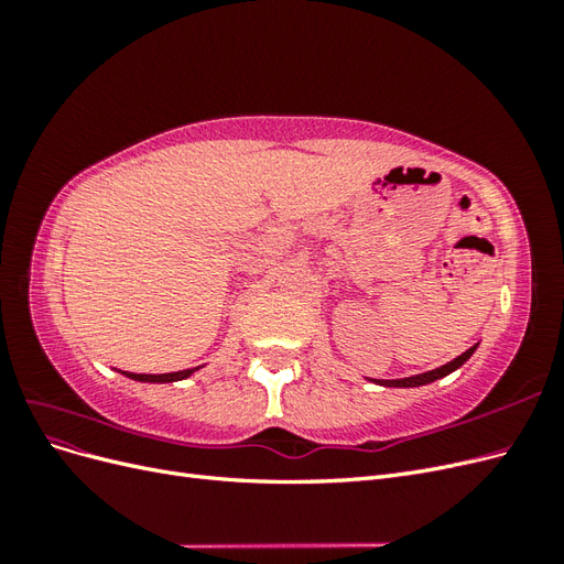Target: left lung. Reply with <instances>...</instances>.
<instances>
[{"label":"left lung","instance_id":"left-lung-1","mask_svg":"<svg viewBox=\"0 0 564 564\" xmlns=\"http://www.w3.org/2000/svg\"><path fill=\"white\" fill-rule=\"evenodd\" d=\"M475 348H477V344L473 346V348H468L464 355H458V357H454L452 362H447V365H442V367H437V369H433V371H425V373H416V377H406V379H392V381H386V379H373V383H379V386H386V388H416V386H425V383H433V381H437V379H442V377H447V373H452V371H456L460 365L464 362H468V357L475 352Z\"/></svg>","mask_w":564,"mask_h":564}]
</instances>
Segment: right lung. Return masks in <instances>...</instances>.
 Listing matches in <instances>:
<instances>
[{"instance_id": "add662e5", "label": "right lung", "mask_w": 564, "mask_h": 564, "mask_svg": "<svg viewBox=\"0 0 564 564\" xmlns=\"http://www.w3.org/2000/svg\"><path fill=\"white\" fill-rule=\"evenodd\" d=\"M195 369H183V371H172V373H131V371H122V373L133 381H143V383H174V381H183L191 377Z\"/></svg>"}]
</instances>
